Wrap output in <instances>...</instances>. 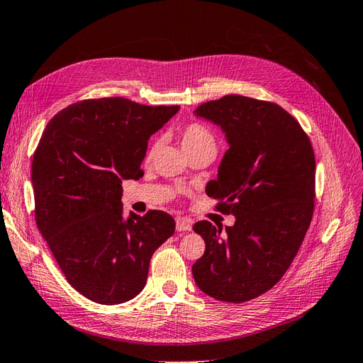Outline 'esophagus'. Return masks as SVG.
I'll list each match as a JSON object with an SVG mask.
<instances>
[{"label": "esophagus", "mask_w": 363, "mask_h": 363, "mask_svg": "<svg viewBox=\"0 0 363 363\" xmlns=\"http://www.w3.org/2000/svg\"><path fill=\"white\" fill-rule=\"evenodd\" d=\"M193 223L190 218H185V217H178L177 218V230L179 232H186V230H191Z\"/></svg>", "instance_id": "34e87169"}]
</instances>
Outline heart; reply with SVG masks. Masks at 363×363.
<instances>
[{"label":"heart","mask_w":363,"mask_h":363,"mask_svg":"<svg viewBox=\"0 0 363 363\" xmlns=\"http://www.w3.org/2000/svg\"><path fill=\"white\" fill-rule=\"evenodd\" d=\"M179 142L186 155L199 150H216V137L208 126L199 122H191L179 130ZM158 142H154L147 152V158L152 157Z\"/></svg>","instance_id":"b5f03b06"}]
</instances>
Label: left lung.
<instances>
[{
	"mask_svg": "<svg viewBox=\"0 0 363 363\" xmlns=\"http://www.w3.org/2000/svg\"><path fill=\"white\" fill-rule=\"evenodd\" d=\"M225 133L229 149L206 194L235 216L226 232L197 221L205 253L193 265L196 285L220 301L242 303L272 289L286 273L313 214L315 155L308 134L280 105L226 95L194 110Z\"/></svg>",
	"mask_w": 363,
	"mask_h": 363,
	"instance_id": "left-lung-1",
	"label": "left lung"
}]
</instances>
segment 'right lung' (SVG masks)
Instances as JSON below:
<instances>
[{"mask_svg":"<svg viewBox=\"0 0 363 363\" xmlns=\"http://www.w3.org/2000/svg\"><path fill=\"white\" fill-rule=\"evenodd\" d=\"M178 105L125 98L75 102L46 125L33 157L34 218L67 282L101 305H119L146 285L152 255L174 220L150 209L123 218L122 181L143 177L147 140Z\"/></svg>","mask_w":363,"mask_h":363,"instance_id":"add662e5","label":"right lung"}]
</instances>
